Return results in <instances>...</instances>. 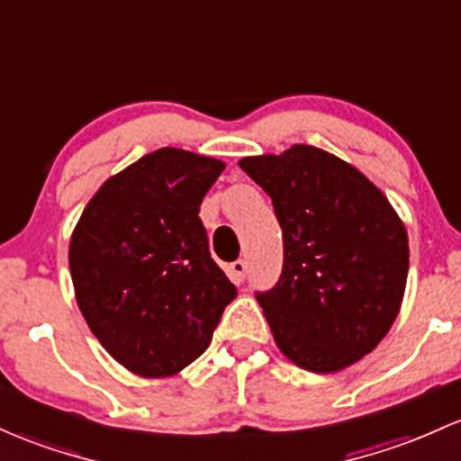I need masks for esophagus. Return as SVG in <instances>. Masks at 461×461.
<instances>
[{
    "label": "esophagus",
    "mask_w": 461,
    "mask_h": 461,
    "mask_svg": "<svg viewBox=\"0 0 461 461\" xmlns=\"http://www.w3.org/2000/svg\"><path fill=\"white\" fill-rule=\"evenodd\" d=\"M231 273H234V277L239 282H242L247 277V262L245 260H236L234 265H231Z\"/></svg>",
    "instance_id": "obj_1"
}]
</instances>
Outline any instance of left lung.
Instances as JSON below:
<instances>
[{"mask_svg":"<svg viewBox=\"0 0 461 461\" xmlns=\"http://www.w3.org/2000/svg\"><path fill=\"white\" fill-rule=\"evenodd\" d=\"M239 166L271 196L285 239L280 280L256 293L277 348L308 372L352 366L401 311L409 271L401 216L361 170L315 146Z\"/></svg>","mask_w":461,"mask_h":461,"instance_id":"1","label":"left lung"}]
</instances>
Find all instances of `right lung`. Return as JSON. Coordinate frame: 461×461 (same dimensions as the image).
I'll return each instance as SVG.
<instances>
[{
	"mask_svg": "<svg viewBox=\"0 0 461 461\" xmlns=\"http://www.w3.org/2000/svg\"><path fill=\"white\" fill-rule=\"evenodd\" d=\"M222 168L159 149L109 176L76 222V302L104 350L138 376H173L199 358L236 297L199 219Z\"/></svg>",
	"mask_w": 461,
	"mask_h": 461,
	"instance_id": "obj_1",
	"label": "right lung"
}]
</instances>
